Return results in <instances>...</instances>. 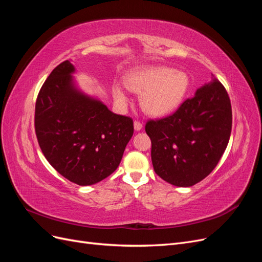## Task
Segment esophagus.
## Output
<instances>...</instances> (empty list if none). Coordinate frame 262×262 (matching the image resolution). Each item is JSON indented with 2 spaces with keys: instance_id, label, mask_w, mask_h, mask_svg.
Here are the masks:
<instances>
[{
  "instance_id": "esophagus-1",
  "label": "esophagus",
  "mask_w": 262,
  "mask_h": 262,
  "mask_svg": "<svg viewBox=\"0 0 262 262\" xmlns=\"http://www.w3.org/2000/svg\"><path fill=\"white\" fill-rule=\"evenodd\" d=\"M142 128H143V125H142V123L140 121H138V120L134 121V130L140 131V130H142Z\"/></svg>"
}]
</instances>
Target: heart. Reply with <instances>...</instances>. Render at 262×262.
<instances>
[{
    "mask_svg": "<svg viewBox=\"0 0 262 262\" xmlns=\"http://www.w3.org/2000/svg\"><path fill=\"white\" fill-rule=\"evenodd\" d=\"M126 89L141 94L140 104L153 117L167 116L181 105L190 89V77L184 71L168 67H148L128 73ZM115 98L125 102L126 96L119 85L113 89Z\"/></svg>",
    "mask_w": 262,
    "mask_h": 262,
    "instance_id": "obj_1",
    "label": "heart"
}]
</instances>
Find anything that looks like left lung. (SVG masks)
<instances>
[{"label": "left lung", "instance_id": "1", "mask_svg": "<svg viewBox=\"0 0 262 262\" xmlns=\"http://www.w3.org/2000/svg\"><path fill=\"white\" fill-rule=\"evenodd\" d=\"M155 172L177 187H191L215 168L232 131V106L215 77L198 89L172 115L148 120Z\"/></svg>", "mask_w": 262, "mask_h": 262}]
</instances>
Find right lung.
Returning <instances> with one entry per match:
<instances>
[{
  "instance_id": "right-lung-1",
  "label": "right lung",
  "mask_w": 262,
  "mask_h": 262,
  "mask_svg": "<svg viewBox=\"0 0 262 262\" xmlns=\"http://www.w3.org/2000/svg\"><path fill=\"white\" fill-rule=\"evenodd\" d=\"M74 72L67 60L47 78L36 101L35 130L52 167L78 186H90L118 168L133 136V120L78 91Z\"/></svg>"
}]
</instances>
